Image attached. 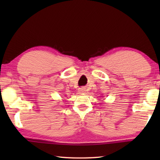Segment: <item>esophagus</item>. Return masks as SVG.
<instances>
[{"instance_id":"obj_1","label":"esophagus","mask_w":160,"mask_h":160,"mask_svg":"<svg viewBox=\"0 0 160 160\" xmlns=\"http://www.w3.org/2000/svg\"><path fill=\"white\" fill-rule=\"evenodd\" d=\"M86 91V89L84 87H81L78 89V92L80 93H84Z\"/></svg>"}]
</instances>
